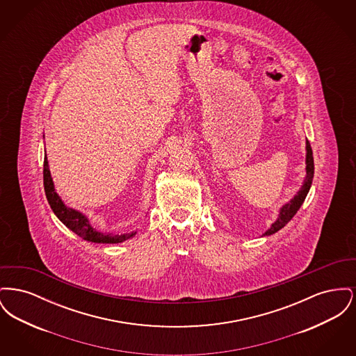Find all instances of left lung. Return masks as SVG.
Wrapping results in <instances>:
<instances>
[{
    "mask_svg": "<svg viewBox=\"0 0 356 356\" xmlns=\"http://www.w3.org/2000/svg\"><path fill=\"white\" fill-rule=\"evenodd\" d=\"M305 163H307V168H305L307 170V176H305V184L300 188L298 195L280 209V215H279L277 220L272 224L271 228L264 234V236H268V235L277 232L279 229H282L287 224L288 221L291 220L296 215V212L299 211L302 204L305 203V196H307V193H308V191L311 188L312 179H314V156H312V148L309 145V141H307Z\"/></svg>",
    "mask_w": 356,
    "mask_h": 356,
    "instance_id": "8db88e82",
    "label": "left lung"
}]
</instances>
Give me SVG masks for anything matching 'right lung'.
<instances>
[{
	"label": "right lung",
	"instance_id": "1",
	"mask_svg": "<svg viewBox=\"0 0 356 356\" xmlns=\"http://www.w3.org/2000/svg\"><path fill=\"white\" fill-rule=\"evenodd\" d=\"M44 189L48 199V203L51 205V211L54 215L63 221L69 229H72L76 235L83 237L86 241L92 243H121L135 234H125V235H111V234H102L97 232L83 213L65 207V204L61 202L60 196L56 193L53 181H51V170L48 168V159L45 154L44 159Z\"/></svg>",
	"mask_w": 356,
	"mask_h": 356
}]
</instances>
